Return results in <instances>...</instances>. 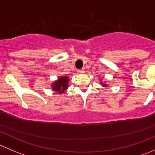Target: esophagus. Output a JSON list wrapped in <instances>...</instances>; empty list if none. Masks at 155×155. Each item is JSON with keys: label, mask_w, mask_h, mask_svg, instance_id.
I'll return each mask as SVG.
<instances>
[{"label": "esophagus", "mask_w": 155, "mask_h": 155, "mask_svg": "<svg viewBox=\"0 0 155 155\" xmlns=\"http://www.w3.org/2000/svg\"><path fill=\"white\" fill-rule=\"evenodd\" d=\"M84 69H80V70H78V73H80V74H82V73H84Z\"/></svg>", "instance_id": "34e87169"}]
</instances>
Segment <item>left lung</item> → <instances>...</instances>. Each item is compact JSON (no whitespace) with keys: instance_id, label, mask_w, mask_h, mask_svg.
Masks as SVG:
<instances>
[{"instance_id":"8db88e82","label":"left lung","mask_w":155,"mask_h":155,"mask_svg":"<svg viewBox=\"0 0 155 155\" xmlns=\"http://www.w3.org/2000/svg\"><path fill=\"white\" fill-rule=\"evenodd\" d=\"M101 85H102L104 87H107V84H104V83H102V82H101Z\"/></svg>"}]
</instances>
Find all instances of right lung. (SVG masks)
<instances>
[{"label": "right lung", "mask_w": 155, "mask_h": 155, "mask_svg": "<svg viewBox=\"0 0 155 155\" xmlns=\"http://www.w3.org/2000/svg\"><path fill=\"white\" fill-rule=\"evenodd\" d=\"M68 76H61L56 80L54 83L51 85V88L53 91L58 92L59 94L64 93L65 90H67L68 87L69 82Z\"/></svg>", "instance_id": "obj_1"}]
</instances>
